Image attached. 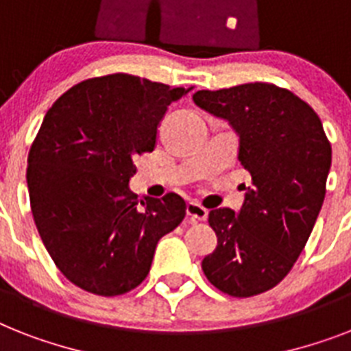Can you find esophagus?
Masks as SVG:
<instances>
[{"label":"esophagus","instance_id":"obj_1","mask_svg":"<svg viewBox=\"0 0 351 351\" xmlns=\"http://www.w3.org/2000/svg\"><path fill=\"white\" fill-rule=\"evenodd\" d=\"M207 215H209V210L202 207L200 204H196V202H189L187 204V216L193 221H205L207 220Z\"/></svg>","mask_w":351,"mask_h":351}]
</instances>
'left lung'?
Segmentation results:
<instances>
[{
	"label": "left lung",
	"instance_id": "1",
	"mask_svg": "<svg viewBox=\"0 0 351 351\" xmlns=\"http://www.w3.org/2000/svg\"><path fill=\"white\" fill-rule=\"evenodd\" d=\"M193 101L229 122L240 138L238 160L252 176L238 213H209L218 245L202 269L225 294H261L289 274L308 241L326 195L332 146L317 113L274 84L200 90Z\"/></svg>",
	"mask_w": 351,
	"mask_h": 351
}]
</instances>
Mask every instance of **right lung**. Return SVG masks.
<instances>
[{
  "instance_id": "add662e5",
  "label": "right lung",
  "mask_w": 351,
  "mask_h": 351,
  "mask_svg": "<svg viewBox=\"0 0 351 351\" xmlns=\"http://www.w3.org/2000/svg\"><path fill=\"white\" fill-rule=\"evenodd\" d=\"M187 92L113 73L79 82L47 111L28 153V195L48 254L79 289L111 298L138 287L158 240L184 220V198L138 202L130 180Z\"/></svg>"
}]
</instances>
